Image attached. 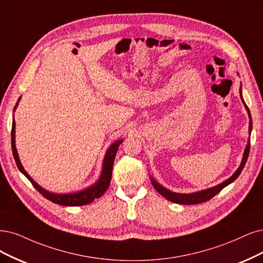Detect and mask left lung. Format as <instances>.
<instances>
[{
  "label": "left lung",
  "mask_w": 263,
  "mask_h": 263,
  "mask_svg": "<svg viewBox=\"0 0 263 263\" xmlns=\"http://www.w3.org/2000/svg\"><path fill=\"white\" fill-rule=\"evenodd\" d=\"M239 94H240V99L242 104H244L245 108L248 112V117H249V139L247 142V145L245 147L244 151V155H242V158H241V162L239 164V167L237 168V170L232 174V177H230L228 180L223 181L222 183L218 184V185L210 187V189H206V190H201L198 192H194V193H189V194H183V193H176V192H172L166 187H163L162 185L155 180L153 177H151V181L153 186L156 189V191L162 195L164 198L172 201V202H176V203H180V205H196V203H201V202H205L209 199H211L213 196H216L217 194L224 189L226 186H228L229 184H231L232 182H234L238 176L240 174V172L242 171L245 167V163L247 161L248 158V155H249V151H250V134H251V129H252V121H251V116H250V111L249 108L247 107V105L244 102V99H242V95H241V84L239 87Z\"/></svg>",
  "instance_id": "left-lung-1"
}]
</instances>
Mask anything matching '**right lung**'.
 Segmentation results:
<instances>
[{
  "instance_id": "1",
  "label": "right lung",
  "mask_w": 263,
  "mask_h": 263,
  "mask_svg": "<svg viewBox=\"0 0 263 263\" xmlns=\"http://www.w3.org/2000/svg\"><path fill=\"white\" fill-rule=\"evenodd\" d=\"M22 96L19 97L16 105L14 111L16 110L17 106L19 101H21ZM15 120L13 118V124H12V151H13V156L14 159L16 161L17 168L19 169L24 176L32 183V185L34 186V189L40 192V194L48 199L51 200L52 202L57 203V205H62V206H83V205H87V203L92 202L95 198H100L103 194L108 189L109 184H110V180H111V173H112V166H114V160L116 157L117 151L119 148V145L123 142V140H117L116 142H114L110 146L108 147V149L106 151V154L104 156V160H103V164H102V171H101V176L94 184L92 185L87 186L81 191L78 192H72V193H64V194H56V193H52L50 191H47L45 189H43L42 186L39 185V184L27 173V171L25 170V168L23 167V164L21 162V159H19L18 153H17V148H16V144H15Z\"/></svg>"
}]
</instances>
